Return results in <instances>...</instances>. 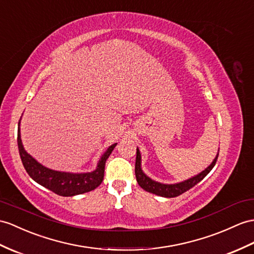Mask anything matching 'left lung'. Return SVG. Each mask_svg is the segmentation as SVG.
<instances>
[{"instance_id": "1", "label": "left lung", "mask_w": 254, "mask_h": 254, "mask_svg": "<svg viewBox=\"0 0 254 254\" xmlns=\"http://www.w3.org/2000/svg\"><path fill=\"white\" fill-rule=\"evenodd\" d=\"M219 153L218 155L215 156V158L213 159V162L211 163L209 167L201 171L200 174H198L197 176L188 179L183 182L180 183H176V184H164V183H159L152 180L151 178H148L143 171L141 169V154L139 148H137V157H135V166H134V174H135V178H137V182L140 185V187L143 189L144 190L148 191V193H153L158 196L162 197H167V198H171V197H177L179 195L183 194L184 191L189 190L190 189H191L197 183H199L203 178H205L211 169L214 167L216 159H218Z\"/></svg>"}]
</instances>
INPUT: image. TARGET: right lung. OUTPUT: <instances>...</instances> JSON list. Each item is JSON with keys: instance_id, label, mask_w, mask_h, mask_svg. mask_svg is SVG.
Wrapping results in <instances>:
<instances>
[{"instance_id": "right-lung-1", "label": "right lung", "mask_w": 254, "mask_h": 254, "mask_svg": "<svg viewBox=\"0 0 254 254\" xmlns=\"http://www.w3.org/2000/svg\"><path fill=\"white\" fill-rule=\"evenodd\" d=\"M20 122L18 124V150H19L20 158L24 169L28 175L33 179L35 182L41 184L54 193L60 196H74L87 193L98 188L103 181L104 167L106 162L114 150L117 143L109 146L108 150L104 152L101 158L99 159L96 170L86 174H70V172H63L48 169L28 154L24 150L20 137Z\"/></svg>"}]
</instances>
